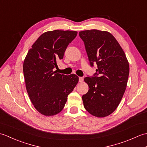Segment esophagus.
<instances>
[{"label":"esophagus","mask_w":147,"mask_h":147,"mask_svg":"<svg viewBox=\"0 0 147 147\" xmlns=\"http://www.w3.org/2000/svg\"><path fill=\"white\" fill-rule=\"evenodd\" d=\"M83 81V77H79V82H82Z\"/></svg>","instance_id":"34e87169"}]
</instances>
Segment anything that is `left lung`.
<instances>
[{
	"mask_svg": "<svg viewBox=\"0 0 147 147\" xmlns=\"http://www.w3.org/2000/svg\"><path fill=\"white\" fill-rule=\"evenodd\" d=\"M79 35L85 43L90 65H97L94 75L84 79L89 87L82 96L84 107L95 117H106L117 109L125 92L128 61L119 43L109 32L85 30Z\"/></svg>",
	"mask_w": 147,
	"mask_h": 147,
	"instance_id": "obj_1",
	"label": "left lung"
}]
</instances>
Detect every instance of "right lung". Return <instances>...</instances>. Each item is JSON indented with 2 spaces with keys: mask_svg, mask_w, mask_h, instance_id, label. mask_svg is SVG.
<instances>
[{
  "mask_svg": "<svg viewBox=\"0 0 147 147\" xmlns=\"http://www.w3.org/2000/svg\"><path fill=\"white\" fill-rule=\"evenodd\" d=\"M77 33L76 31L57 30L43 33L24 59L23 73L28 94L34 107L43 115L59 113L78 82L76 74L67 76L53 71Z\"/></svg>",
  "mask_w": 147,
  "mask_h": 147,
  "instance_id": "add662e5",
  "label": "right lung"
}]
</instances>
